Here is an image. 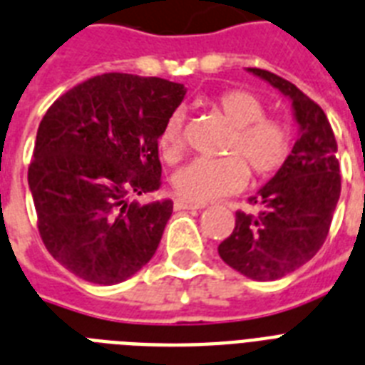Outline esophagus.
I'll list each match as a JSON object with an SVG mask.
<instances>
[{
    "label": "esophagus",
    "mask_w": 365,
    "mask_h": 365,
    "mask_svg": "<svg viewBox=\"0 0 365 365\" xmlns=\"http://www.w3.org/2000/svg\"><path fill=\"white\" fill-rule=\"evenodd\" d=\"M174 208L176 210H204L206 208V204L204 202H191L187 198H176V202H174Z\"/></svg>",
    "instance_id": "34e87169"
}]
</instances>
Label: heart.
Returning <instances> with one entry per match:
<instances>
[{"label": "heart", "instance_id": "b5f03b06", "mask_svg": "<svg viewBox=\"0 0 365 365\" xmlns=\"http://www.w3.org/2000/svg\"><path fill=\"white\" fill-rule=\"evenodd\" d=\"M213 106L234 127V135L227 148V153L232 157H197L178 168L173 178L174 189L191 202H206L240 191L250 176L247 165L255 176L274 174L283 167L292 148L289 127L279 120L264 118V105L250 91H225L213 101ZM183 120L185 114L174 110L165 121L157 140L161 155L170 163L176 161L183 150Z\"/></svg>", "mask_w": 365, "mask_h": 365}]
</instances>
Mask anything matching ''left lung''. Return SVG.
Returning <instances> with one entry per match:
<instances>
[{
	"label": "left lung",
	"instance_id": "8db88e82",
	"mask_svg": "<svg viewBox=\"0 0 365 365\" xmlns=\"http://www.w3.org/2000/svg\"><path fill=\"white\" fill-rule=\"evenodd\" d=\"M287 97L298 140L283 167L250 198L260 212L236 213V227L219 244V257L255 281H275L321 250L336 212L341 178L337 142L327 114L292 82L264 69H245Z\"/></svg>",
	"mask_w": 365,
	"mask_h": 365
}]
</instances>
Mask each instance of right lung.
<instances>
[{
	"mask_svg": "<svg viewBox=\"0 0 365 365\" xmlns=\"http://www.w3.org/2000/svg\"><path fill=\"white\" fill-rule=\"evenodd\" d=\"M185 86L106 73L75 86L44 114L28 183L38 232L71 274L115 285L150 262L173 200H131L161 185L157 140Z\"/></svg>",
	"mask_w": 365,
	"mask_h": 365,
	"instance_id": "right-lung-1",
	"label": "right lung"
}]
</instances>
